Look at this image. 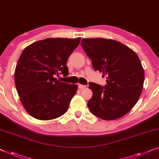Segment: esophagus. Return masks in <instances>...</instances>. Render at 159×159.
<instances>
[{
    "instance_id": "1",
    "label": "esophagus",
    "mask_w": 159,
    "mask_h": 159,
    "mask_svg": "<svg viewBox=\"0 0 159 159\" xmlns=\"http://www.w3.org/2000/svg\"><path fill=\"white\" fill-rule=\"evenodd\" d=\"M79 88L80 89H84L85 88H86V85H81V84H79Z\"/></svg>"
}]
</instances>
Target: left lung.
<instances>
[{
  "mask_svg": "<svg viewBox=\"0 0 159 159\" xmlns=\"http://www.w3.org/2000/svg\"><path fill=\"white\" fill-rule=\"evenodd\" d=\"M83 49L95 70L106 76V86L89 83L93 91L88 101L89 110L103 120H115L131 111L140 97L144 70L137 54L114 40L84 39Z\"/></svg>",
  "mask_w": 159,
  "mask_h": 159,
  "instance_id": "left-lung-1",
  "label": "left lung"
}]
</instances>
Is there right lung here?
Instances as JSON below:
<instances>
[{
    "label": "right lung",
    "instance_id": "add662e5",
    "mask_svg": "<svg viewBox=\"0 0 159 159\" xmlns=\"http://www.w3.org/2000/svg\"><path fill=\"white\" fill-rule=\"evenodd\" d=\"M80 41V38L46 39L23 51L14 78L21 103L31 116L51 120L68 110L78 86L61 82L56 77L68 75L66 63Z\"/></svg>",
    "mask_w": 159,
    "mask_h": 159
}]
</instances>
